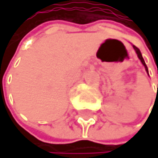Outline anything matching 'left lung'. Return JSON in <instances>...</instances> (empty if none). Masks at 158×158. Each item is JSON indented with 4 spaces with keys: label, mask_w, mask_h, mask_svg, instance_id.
Returning a JSON list of instances; mask_svg holds the SVG:
<instances>
[{
    "label": "left lung",
    "mask_w": 158,
    "mask_h": 158,
    "mask_svg": "<svg viewBox=\"0 0 158 158\" xmlns=\"http://www.w3.org/2000/svg\"><path fill=\"white\" fill-rule=\"evenodd\" d=\"M134 46V49L135 50V52H136V54H138V57L139 58V60L141 61V63H143V65L144 66V68H145V70H147V72H148V66L145 65V62H144V60H143V55H141V53H140V51H139V49L136 46H135V45H133Z\"/></svg>",
    "instance_id": "obj_1"
}]
</instances>
